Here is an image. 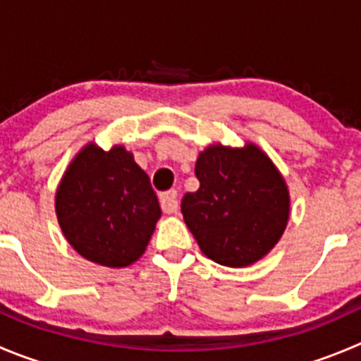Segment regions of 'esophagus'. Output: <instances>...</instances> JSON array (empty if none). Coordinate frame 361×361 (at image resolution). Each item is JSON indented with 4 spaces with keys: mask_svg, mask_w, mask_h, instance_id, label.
<instances>
[{
    "mask_svg": "<svg viewBox=\"0 0 361 361\" xmlns=\"http://www.w3.org/2000/svg\"><path fill=\"white\" fill-rule=\"evenodd\" d=\"M161 202V209H163L166 214H173V212L178 211V200H177V191L170 190L161 193L159 197Z\"/></svg>",
    "mask_w": 361,
    "mask_h": 361,
    "instance_id": "1",
    "label": "esophagus"
}]
</instances>
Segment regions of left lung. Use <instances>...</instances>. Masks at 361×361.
Wrapping results in <instances>:
<instances>
[{
  "instance_id": "obj_1",
  "label": "left lung",
  "mask_w": 361,
  "mask_h": 361,
  "mask_svg": "<svg viewBox=\"0 0 361 361\" xmlns=\"http://www.w3.org/2000/svg\"><path fill=\"white\" fill-rule=\"evenodd\" d=\"M200 188L180 204L202 253L228 267L259 262L281 239L290 214L286 178L252 142L212 143L198 154Z\"/></svg>"
}]
</instances>
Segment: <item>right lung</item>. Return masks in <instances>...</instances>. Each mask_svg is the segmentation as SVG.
<instances>
[{
    "label": "right lung",
    "mask_w": 361,
    "mask_h": 361,
    "mask_svg": "<svg viewBox=\"0 0 361 361\" xmlns=\"http://www.w3.org/2000/svg\"><path fill=\"white\" fill-rule=\"evenodd\" d=\"M68 245L87 260L127 267L145 253L161 207L150 178L123 145L90 142L72 157L54 195Z\"/></svg>",
    "instance_id": "obj_1"
}]
</instances>
